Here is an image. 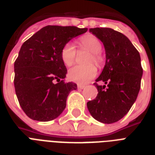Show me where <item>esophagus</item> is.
I'll return each instance as SVG.
<instances>
[{"label":"esophagus","instance_id":"obj_1","mask_svg":"<svg viewBox=\"0 0 155 155\" xmlns=\"http://www.w3.org/2000/svg\"><path fill=\"white\" fill-rule=\"evenodd\" d=\"M77 87H78V88H80V89H83V88H84V87H85V85L78 84Z\"/></svg>","mask_w":155,"mask_h":155}]
</instances>
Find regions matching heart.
Wrapping results in <instances>:
<instances>
[{"label":"heart","instance_id":"b5f03b06","mask_svg":"<svg viewBox=\"0 0 155 155\" xmlns=\"http://www.w3.org/2000/svg\"><path fill=\"white\" fill-rule=\"evenodd\" d=\"M81 47L91 52V56L87 59V63H94L101 65V56L99 52L101 51L102 45L96 36L92 35H86L79 40ZM76 58V50L71 42H68L63 46L61 51V58L63 63L68 67L74 64ZM97 68L93 64L75 66L68 71V78L71 81L79 84H87L97 75Z\"/></svg>","mask_w":155,"mask_h":155}]
</instances>
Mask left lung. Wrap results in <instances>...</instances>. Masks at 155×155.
Returning a JSON list of instances; mask_svg holds the SVG:
<instances>
[{
    "label": "left lung",
    "instance_id": "8db88e82",
    "mask_svg": "<svg viewBox=\"0 0 155 155\" xmlns=\"http://www.w3.org/2000/svg\"><path fill=\"white\" fill-rule=\"evenodd\" d=\"M104 46L106 63L94 83L98 94L87 103L91 115L104 124L117 121L130 111L141 87L139 52L129 38L110 28L89 29ZM102 82L105 85H99Z\"/></svg>",
    "mask_w": 155,
    "mask_h": 155
}]
</instances>
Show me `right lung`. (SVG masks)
Segmentation results:
<instances>
[{"label": "right lung", "instance_id": "right-lung-1", "mask_svg": "<svg viewBox=\"0 0 155 155\" xmlns=\"http://www.w3.org/2000/svg\"><path fill=\"white\" fill-rule=\"evenodd\" d=\"M87 28L47 25L26 40L14 62V87L18 102L30 118L49 121L66 107L68 94L77 88L65 82L68 72L61 58L63 46Z\"/></svg>", "mask_w": 155, "mask_h": 155}]
</instances>
